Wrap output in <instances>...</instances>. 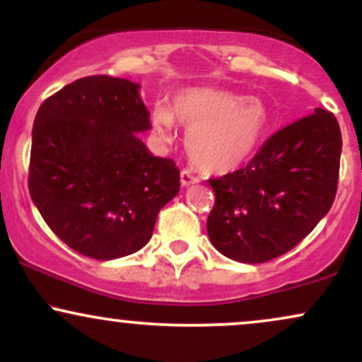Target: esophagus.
Masks as SVG:
<instances>
[{"mask_svg": "<svg viewBox=\"0 0 362 362\" xmlns=\"http://www.w3.org/2000/svg\"><path fill=\"white\" fill-rule=\"evenodd\" d=\"M180 182H182V185H184V187H189V185L197 184L199 178L194 177L192 172H189V170H182V172H180Z\"/></svg>", "mask_w": 362, "mask_h": 362, "instance_id": "1", "label": "esophagus"}]
</instances>
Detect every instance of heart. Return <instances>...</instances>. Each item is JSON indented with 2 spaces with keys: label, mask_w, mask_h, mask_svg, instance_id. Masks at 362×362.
<instances>
[{
  "label": "heart",
  "mask_w": 362,
  "mask_h": 362,
  "mask_svg": "<svg viewBox=\"0 0 362 362\" xmlns=\"http://www.w3.org/2000/svg\"><path fill=\"white\" fill-rule=\"evenodd\" d=\"M175 122L189 129L187 153L201 172L224 175L250 160L271 122L265 103L257 97L214 86H192L173 97L172 107L156 105L153 129L170 141Z\"/></svg>",
  "instance_id": "obj_1"
}]
</instances>
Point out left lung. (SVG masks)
<instances>
[{
    "instance_id": "8db88e82",
    "label": "left lung",
    "mask_w": 362,
    "mask_h": 362,
    "mask_svg": "<svg viewBox=\"0 0 362 362\" xmlns=\"http://www.w3.org/2000/svg\"><path fill=\"white\" fill-rule=\"evenodd\" d=\"M340 151L337 119L315 109L272 134L247 167L209 178L216 202L207 235L216 250L262 264L296 247L334 204Z\"/></svg>"
}]
</instances>
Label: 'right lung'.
<instances>
[{"instance_id":"right-lung-1","label":"right lung","mask_w":362,"mask_h":362,"mask_svg":"<svg viewBox=\"0 0 362 362\" xmlns=\"http://www.w3.org/2000/svg\"><path fill=\"white\" fill-rule=\"evenodd\" d=\"M139 85L86 76L45 98L32 129L28 192L47 226L81 255L112 260L149 242L180 190L170 158L153 156Z\"/></svg>"}]
</instances>
